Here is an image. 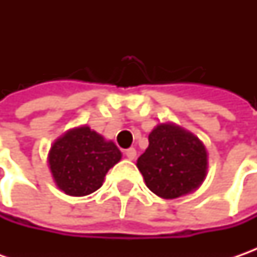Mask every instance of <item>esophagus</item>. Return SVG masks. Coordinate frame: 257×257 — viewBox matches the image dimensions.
<instances>
[{
	"label": "esophagus",
	"instance_id": "34e87169",
	"mask_svg": "<svg viewBox=\"0 0 257 257\" xmlns=\"http://www.w3.org/2000/svg\"><path fill=\"white\" fill-rule=\"evenodd\" d=\"M124 154H125V157H127L128 160H134V159H136V156H137V152H136V149L130 147V149L124 150Z\"/></svg>",
	"mask_w": 257,
	"mask_h": 257
}]
</instances>
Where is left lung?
<instances>
[{
    "label": "left lung",
    "mask_w": 257,
    "mask_h": 257,
    "mask_svg": "<svg viewBox=\"0 0 257 257\" xmlns=\"http://www.w3.org/2000/svg\"><path fill=\"white\" fill-rule=\"evenodd\" d=\"M137 167L154 194L177 199L194 192L206 179L207 152L193 133L163 123L149 134V147L139 157Z\"/></svg>",
    "instance_id": "1"
}]
</instances>
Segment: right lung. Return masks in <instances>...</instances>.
Returning a JSON list of instances; mask_svg holds the SVG:
<instances>
[{"label":"right lung","mask_w":257,"mask_h":257,"mask_svg":"<svg viewBox=\"0 0 257 257\" xmlns=\"http://www.w3.org/2000/svg\"><path fill=\"white\" fill-rule=\"evenodd\" d=\"M120 160L117 146L87 125L58 137L48 153L55 184L68 196H87L100 189L107 172Z\"/></svg>","instance_id":"right-lung-1"}]
</instances>
